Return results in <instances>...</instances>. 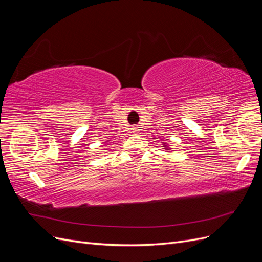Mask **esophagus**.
<instances>
[{"label":"esophagus","instance_id":"34e87169","mask_svg":"<svg viewBox=\"0 0 262 262\" xmlns=\"http://www.w3.org/2000/svg\"><path fill=\"white\" fill-rule=\"evenodd\" d=\"M131 132H132V133H138V132H139L138 126H133V128H131Z\"/></svg>","mask_w":262,"mask_h":262}]
</instances>
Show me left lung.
Returning a JSON list of instances; mask_svg holds the SVG:
<instances>
[{
  "mask_svg": "<svg viewBox=\"0 0 262 262\" xmlns=\"http://www.w3.org/2000/svg\"><path fill=\"white\" fill-rule=\"evenodd\" d=\"M164 145H166V143H164ZM165 147H166V148H165V149H167V148H168V147H167V146H165Z\"/></svg>",
  "mask_w": 262,
  "mask_h": 262,
  "instance_id": "left-lung-1",
  "label": "left lung"
}]
</instances>
